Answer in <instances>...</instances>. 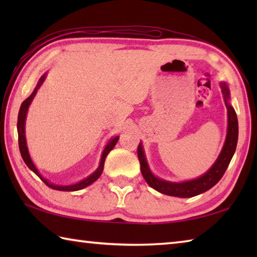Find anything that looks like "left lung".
<instances>
[{
  "label": "left lung",
  "instance_id": "obj_1",
  "mask_svg": "<svg viewBox=\"0 0 257 257\" xmlns=\"http://www.w3.org/2000/svg\"><path fill=\"white\" fill-rule=\"evenodd\" d=\"M220 87L222 89L225 106H227L228 111L227 136H225L223 147L221 150L219 156H217L216 161L204 175L196 178V179L186 180L181 182H172L161 179V178L156 177L151 171L150 165L147 163L144 149H143V144L139 143L137 153L139 163H141L142 175L144 177L145 181L149 184V186H151L153 189L158 190L159 193L180 198L194 197L202 193H205L208 189H211L213 186L219 182V180L224 175L230 161H231L234 152H236L238 142V119L236 112H234V108L229 102L230 92L228 85L225 82L221 81Z\"/></svg>",
  "mask_w": 257,
  "mask_h": 257
}]
</instances>
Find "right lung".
Instances as JSON below:
<instances>
[{
  "label": "right lung",
  "mask_w": 257,
  "mask_h": 257,
  "mask_svg": "<svg viewBox=\"0 0 257 257\" xmlns=\"http://www.w3.org/2000/svg\"><path fill=\"white\" fill-rule=\"evenodd\" d=\"M47 73L45 72L44 75H43L40 80H38L36 87H35L34 92L32 93L29 97H27L23 102L20 106V110H19V114H18V123H17V129H18V139H19V150H20V154L23 156V160L25 161V163L27 164V167L32 170L35 175L38 176L42 179L43 182H45V185H47L52 189H55V190H62V191H76V190H80L82 188H85V187L92 185L93 182L96 181L99 176L102 175L103 172V169H104V162H105V159L107 154L110 153V151L113 150V147L115 146L116 143L119 141V136H115V137H112L110 141L107 142L106 146L104 147V151L102 152V156H101V161H99V165L98 168L95 170L92 175H89L85 179H82L80 181L76 182V184H72V185H55V184H52L47 179H45L44 177H43L40 171L37 170V168L35 167V164L33 162L32 158H30L29 155V151H28V147H27V142H26V134H25V124H26V118H27V112H28V108L30 103L33 102L34 97L36 96V93L37 90L40 89V87L42 86L43 82H44L45 78H46Z\"/></svg>",
  "instance_id": "1"
}]
</instances>
